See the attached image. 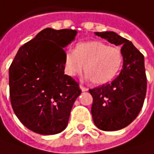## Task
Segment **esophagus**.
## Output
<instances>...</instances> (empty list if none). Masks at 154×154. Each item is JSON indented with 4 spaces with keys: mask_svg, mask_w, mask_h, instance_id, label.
<instances>
[{
    "mask_svg": "<svg viewBox=\"0 0 154 154\" xmlns=\"http://www.w3.org/2000/svg\"><path fill=\"white\" fill-rule=\"evenodd\" d=\"M80 89H81V90L82 91H88L89 90V89L87 88V87H84V86H83V85H80Z\"/></svg>",
    "mask_w": 154,
    "mask_h": 154,
    "instance_id": "1",
    "label": "esophagus"
}]
</instances>
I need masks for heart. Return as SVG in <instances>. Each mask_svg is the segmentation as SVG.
I'll use <instances>...</instances> for the list:
<instances>
[{
  "label": "heart",
  "mask_w": 154,
  "mask_h": 154,
  "mask_svg": "<svg viewBox=\"0 0 154 154\" xmlns=\"http://www.w3.org/2000/svg\"><path fill=\"white\" fill-rule=\"evenodd\" d=\"M123 64V53L118 47L100 41L77 44L74 51L65 52L64 68L70 77L83 71L92 84H108L116 77Z\"/></svg>",
  "instance_id": "heart-1"
}]
</instances>
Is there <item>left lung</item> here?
<instances>
[{
    "label": "left lung",
    "instance_id": "left-lung-1",
    "mask_svg": "<svg viewBox=\"0 0 154 154\" xmlns=\"http://www.w3.org/2000/svg\"><path fill=\"white\" fill-rule=\"evenodd\" d=\"M116 45H122L123 65L110 84L90 90L93 97L94 123L103 131H116L128 126L141 110L146 93L144 56L129 40L114 32H95Z\"/></svg>",
    "mask_w": 154,
    "mask_h": 154
}]
</instances>
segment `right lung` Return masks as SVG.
Returning <instances> with one entry per match:
<instances>
[{"label":"right lung","instance_id":"obj_1","mask_svg":"<svg viewBox=\"0 0 154 154\" xmlns=\"http://www.w3.org/2000/svg\"><path fill=\"white\" fill-rule=\"evenodd\" d=\"M77 32L44 29L19 49L9 67L12 108L20 122L34 133L56 134L68 125L82 90L72 77L64 75V47Z\"/></svg>","mask_w":154,"mask_h":154}]
</instances>
